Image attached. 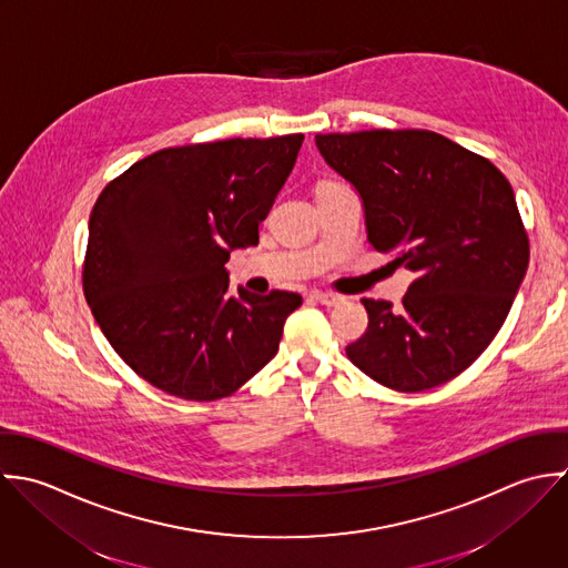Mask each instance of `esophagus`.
Listing matches in <instances>:
<instances>
[{
  "label": "esophagus",
  "instance_id": "1",
  "mask_svg": "<svg viewBox=\"0 0 568 568\" xmlns=\"http://www.w3.org/2000/svg\"><path fill=\"white\" fill-rule=\"evenodd\" d=\"M311 297H313V300H317V302H320V304H324V306H337V304H342V302H344V297H342V295L326 293V291H313V293H311Z\"/></svg>",
  "mask_w": 568,
  "mask_h": 568
}]
</instances>
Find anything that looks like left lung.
Wrapping results in <instances>:
<instances>
[{
  "label": "left lung",
  "mask_w": 568,
  "mask_h": 568,
  "mask_svg": "<svg viewBox=\"0 0 568 568\" xmlns=\"http://www.w3.org/2000/svg\"><path fill=\"white\" fill-rule=\"evenodd\" d=\"M324 161L364 200L371 244L416 273L400 308L362 300L368 331L346 348L396 392L467 371L505 324L529 266V235L503 172L427 130L317 134Z\"/></svg>",
  "instance_id": "1"
}]
</instances>
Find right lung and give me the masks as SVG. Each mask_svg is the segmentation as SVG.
Segmentation results:
<instances>
[{
  "mask_svg": "<svg viewBox=\"0 0 568 568\" xmlns=\"http://www.w3.org/2000/svg\"><path fill=\"white\" fill-rule=\"evenodd\" d=\"M304 134L168 148L105 185L90 213L83 293L119 357L187 400L233 394L277 353L297 293H229L233 248L286 183Z\"/></svg>",
  "mask_w": 568,
  "mask_h": 568,
  "instance_id": "1",
  "label": "right lung"
}]
</instances>
